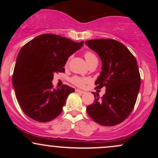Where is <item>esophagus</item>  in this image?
I'll return each instance as SVG.
<instances>
[{"instance_id":"34e87169","label":"esophagus","mask_w":158,"mask_h":158,"mask_svg":"<svg viewBox=\"0 0 158 158\" xmlns=\"http://www.w3.org/2000/svg\"><path fill=\"white\" fill-rule=\"evenodd\" d=\"M76 92H77V93H78V94H85V91H82V90H79V89L76 90Z\"/></svg>"}]
</instances>
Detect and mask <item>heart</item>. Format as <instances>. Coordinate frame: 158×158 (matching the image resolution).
Wrapping results in <instances>:
<instances>
[{"instance_id": "obj_1", "label": "heart", "mask_w": 158, "mask_h": 158, "mask_svg": "<svg viewBox=\"0 0 158 158\" xmlns=\"http://www.w3.org/2000/svg\"><path fill=\"white\" fill-rule=\"evenodd\" d=\"M84 56L85 60L87 61L88 64H89L92 61H94V59H97L95 54L90 51L85 52L84 53ZM70 81H71L73 85H77L78 87H80V88H82V87H84L87 83L89 82L90 79H88V78H83L75 76V77H73L70 79Z\"/></svg>"}]
</instances>
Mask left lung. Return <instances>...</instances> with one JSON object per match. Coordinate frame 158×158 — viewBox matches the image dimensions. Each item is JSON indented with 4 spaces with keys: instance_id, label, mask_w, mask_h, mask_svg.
I'll return each mask as SVG.
<instances>
[{
    "instance_id": "8db88e82",
    "label": "left lung",
    "mask_w": 158,
    "mask_h": 158,
    "mask_svg": "<svg viewBox=\"0 0 158 158\" xmlns=\"http://www.w3.org/2000/svg\"><path fill=\"white\" fill-rule=\"evenodd\" d=\"M102 60V71L95 81L96 88L106 87L99 99L87 107L90 118L105 126L119 124L131 113L140 88V75L135 57L124 44L114 39H98L85 41Z\"/></svg>"
}]
</instances>
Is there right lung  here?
<instances>
[{
	"label": "right lung",
	"mask_w": 158,
	"mask_h": 158,
	"mask_svg": "<svg viewBox=\"0 0 158 158\" xmlns=\"http://www.w3.org/2000/svg\"><path fill=\"white\" fill-rule=\"evenodd\" d=\"M56 34L40 35L23 45L18 55L12 85L20 107L40 123L51 121L62 111L68 95L75 89L63 85L53 88V74L64 73L68 58L82 47Z\"/></svg>",
	"instance_id": "add662e5"
}]
</instances>
